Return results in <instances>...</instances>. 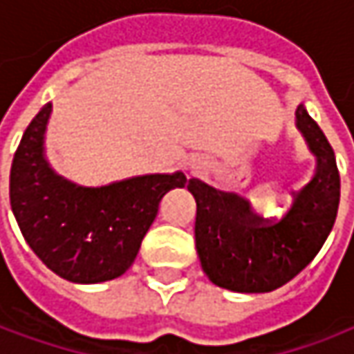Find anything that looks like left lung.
Returning <instances> with one entry per match:
<instances>
[{
  "label": "left lung",
  "mask_w": 354,
  "mask_h": 354,
  "mask_svg": "<svg viewBox=\"0 0 354 354\" xmlns=\"http://www.w3.org/2000/svg\"><path fill=\"white\" fill-rule=\"evenodd\" d=\"M296 122L318 159L315 177L294 193L282 219H258L245 201L189 179L197 203L195 248L207 278L234 292H272L315 260L339 209L341 177L330 142L300 104Z\"/></svg>",
  "instance_id": "obj_1"
}]
</instances>
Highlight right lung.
<instances>
[{
	"instance_id": "right-lung-1",
	"label": "right lung",
	"mask_w": 354,
	"mask_h": 354,
	"mask_svg": "<svg viewBox=\"0 0 354 354\" xmlns=\"http://www.w3.org/2000/svg\"><path fill=\"white\" fill-rule=\"evenodd\" d=\"M46 104L26 129L10 175L12 212L26 241L64 280L96 284L124 274L155 221L167 191L185 187L183 173L142 175L106 187H78L44 159Z\"/></svg>"
}]
</instances>
